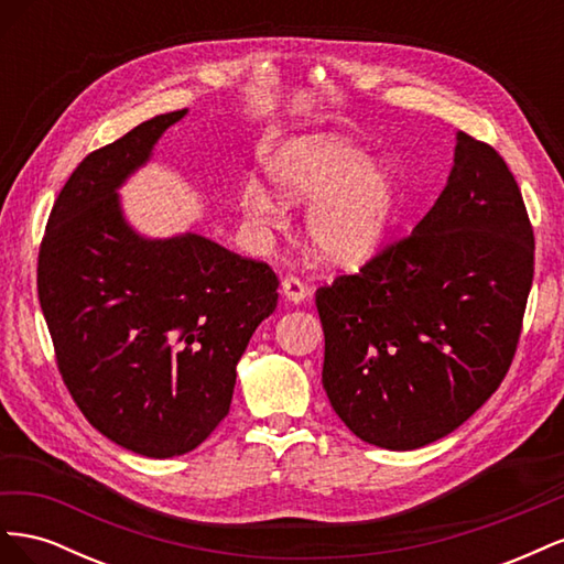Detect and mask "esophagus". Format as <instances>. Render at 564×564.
<instances>
[{
	"label": "esophagus",
	"mask_w": 564,
	"mask_h": 564,
	"mask_svg": "<svg viewBox=\"0 0 564 564\" xmlns=\"http://www.w3.org/2000/svg\"><path fill=\"white\" fill-rule=\"evenodd\" d=\"M282 294L292 303H301L303 299L311 296V286L305 284L301 278L289 275V278L282 280Z\"/></svg>",
	"instance_id": "34e87169"
}]
</instances>
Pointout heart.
Instances as JSON below:
<instances>
[{"instance_id": "1", "label": "heart", "mask_w": 564, "mask_h": 564, "mask_svg": "<svg viewBox=\"0 0 564 564\" xmlns=\"http://www.w3.org/2000/svg\"><path fill=\"white\" fill-rule=\"evenodd\" d=\"M268 176L284 202L311 199L305 214L315 256L348 265L379 247L398 207V176L338 133H308L268 160ZM242 209L253 220L278 216L280 202L261 183H247Z\"/></svg>"}]
</instances>
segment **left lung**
Wrapping results in <instances>:
<instances>
[{
	"mask_svg": "<svg viewBox=\"0 0 564 564\" xmlns=\"http://www.w3.org/2000/svg\"><path fill=\"white\" fill-rule=\"evenodd\" d=\"M534 278V230L508 164L458 131L445 191L412 235L315 294L322 386L369 445L449 435L513 362Z\"/></svg>",
	"mask_w": 564,
	"mask_h": 564,
	"instance_id": "left-lung-1",
	"label": "left lung"
}]
</instances>
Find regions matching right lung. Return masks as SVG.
<instances>
[{"instance_id":"add662e5","label":"right lung","mask_w":564,"mask_h":564,"mask_svg":"<svg viewBox=\"0 0 564 564\" xmlns=\"http://www.w3.org/2000/svg\"><path fill=\"white\" fill-rule=\"evenodd\" d=\"M187 110L89 152L51 209L37 292L63 383L115 445L150 458L193 452L230 412L237 362L278 308L280 280L185 232L148 240L117 187Z\"/></svg>"}]
</instances>
